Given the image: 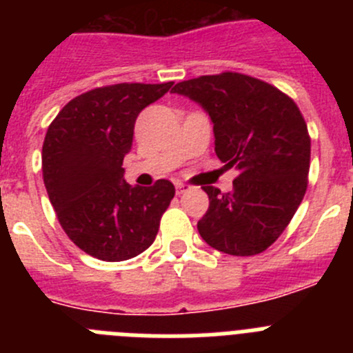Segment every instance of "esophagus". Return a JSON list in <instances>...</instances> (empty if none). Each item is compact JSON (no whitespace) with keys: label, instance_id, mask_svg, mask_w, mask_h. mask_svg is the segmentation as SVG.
Returning <instances> with one entry per match:
<instances>
[{"label":"esophagus","instance_id":"obj_1","mask_svg":"<svg viewBox=\"0 0 353 353\" xmlns=\"http://www.w3.org/2000/svg\"><path fill=\"white\" fill-rule=\"evenodd\" d=\"M176 194H183V192H187L189 191V189H191V187L187 185V183H183V182H176Z\"/></svg>","mask_w":353,"mask_h":353}]
</instances>
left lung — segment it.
<instances>
[{"mask_svg": "<svg viewBox=\"0 0 353 353\" xmlns=\"http://www.w3.org/2000/svg\"><path fill=\"white\" fill-rule=\"evenodd\" d=\"M214 123L215 154L239 170L232 192L207 185L198 232L210 248L252 256L272 245L307 189L311 139L297 104L272 84L223 72L174 84Z\"/></svg>", "mask_w": 353, "mask_h": 353, "instance_id": "obj_1", "label": "left lung"}]
</instances>
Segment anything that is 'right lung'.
<instances>
[{
	"label": "right lung",
	"mask_w": 353,
	"mask_h": 353,
	"mask_svg": "<svg viewBox=\"0 0 353 353\" xmlns=\"http://www.w3.org/2000/svg\"><path fill=\"white\" fill-rule=\"evenodd\" d=\"M173 83H120L72 99L49 125L42 173L61 228L86 254L104 261L138 256L154 244L174 185L152 187L123 179L134 123Z\"/></svg>",
	"instance_id": "1"
}]
</instances>
